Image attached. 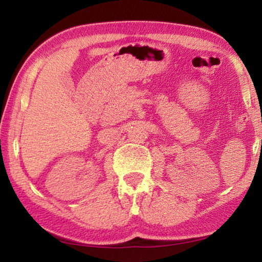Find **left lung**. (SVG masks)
<instances>
[{"instance_id": "1", "label": "left lung", "mask_w": 262, "mask_h": 262, "mask_svg": "<svg viewBox=\"0 0 262 262\" xmlns=\"http://www.w3.org/2000/svg\"><path fill=\"white\" fill-rule=\"evenodd\" d=\"M261 146H262V141H261Z\"/></svg>"}]
</instances>
